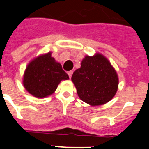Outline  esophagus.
<instances>
[{"instance_id":"1","label":"esophagus","mask_w":149,"mask_h":149,"mask_svg":"<svg viewBox=\"0 0 149 149\" xmlns=\"http://www.w3.org/2000/svg\"><path fill=\"white\" fill-rule=\"evenodd\" d=\"M72 73H73V72H72V71H69V72H68V76H69V77H70V78H71V77H72Z\"/></svg>"}]
</instances>
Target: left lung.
Masks as SVG:
<instances>
[{
    "label": "left lung",
    "instance_id": "obj_1",
    "mask_svg": "<svg viewBox=\"0 0 149 149\" xmlns=\"http://www.w3.org/2000/svg\"><path fill=\"white\" fill-rule=\"evenodd\" d=\"M79 98L83 101L98 106L113 98L119 85L115 69L103 55L85 56L81 66L72 76Z\"/></svg>",
    "mask_w": 149,
    "mask_h": 149
}]
</instances>
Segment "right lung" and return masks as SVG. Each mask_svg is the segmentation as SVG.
<instances>
[{
  "label": "right lung",
  "mask_w": 149,
  "mask_h": 149,
  "mask_svg": "<svg viewBox=\"0 0 149 149\" xmlns=\"http://www.w3.org/2000/svg\"><path fill=\"white\" fill-rule=\"evenodd\" d=\"M68 74L51 53L40 56L29 63L24 74V86L36 98L50 95L62 80H68Z\"/></svg>",
  "instance_id": "add662e5"
}]
</instances>
